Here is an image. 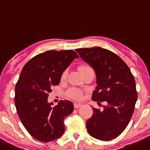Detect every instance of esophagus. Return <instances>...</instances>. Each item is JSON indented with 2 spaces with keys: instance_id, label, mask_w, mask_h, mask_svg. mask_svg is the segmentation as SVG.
I'll return each mask as SVG.
<instances>
[{
  "instance_id": "obj_1",
  "label": "esophagus",
  "mask_w": 150,
  "mask_h": 150,
  "mask_svg": "<svg viewBox=\"0 0 150 150\" xmlns=\"http://www.w3.org/2000/svg\"><path fill=\"white\" fill-rule=\"evenodd\" d=\"M81 105L82 104L77 103H75L74 104V108H80Z\"/></svg>"
}]
</instances>
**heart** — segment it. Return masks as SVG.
Here are the masks:
<instances>
[{
	"label": "heart",
	"mask_w": 150,
	"mask_h": 150,
	"mask_svg": "<svg viewBox=\"0 0 150 150\" xmlns=\"http://www.w3.org/2000/svg\"><path fill=\"white\" fill-rule=\"evenodd\" d=\"M78 69L79 70V71L82 74V75L85 74L86 73L89 71H93L92 68L89 66L88 64H81L78 67ZM67 71H64L63 73L62 74L61 76V80L64 81L67 79ZM67 95L68 96V97L74 99L76 100H79L82 98L83 96V91L80 89L76 88H71L69 89L67 92Z\"/></svg>",
	"instance_id": "1"
}]
</instances>
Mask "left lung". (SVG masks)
<instances>
[{
	"mask_svg": "<svg viewBox=\"0 0 150 150\" xmlns=\"http://www.w3.org/2000/svg\"><path fill=\"white\" fill-rule=\"evenodd\" d=\"M76 51L96 74L98 85L92 100L108 103L102 110L93 108V115L86 121L87 130L100 140L115 138L126 128L134 110L137 93L133 75L120 57L106 49L96 47Z\"/></svg>",
	"mask_w": 150,
	"mask_h": 150,
	"instance_id": "8db88e82",
	"label": "left lung"
}]
</instances>
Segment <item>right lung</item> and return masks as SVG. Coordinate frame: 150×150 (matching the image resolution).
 Returning a JSON list of instances; mask_svg holds the SVG:
<instances>
[{
    "label": "right lung",
    "mask_w": 150,
    "mask_h": 150,
    "mask_svg": "<svg viewBox=\"0 0 150 150\" xmlns=\"http://www.w3.org/2000/svg\"><path fill=\"white\" fill-rule=\"evenodd\" d=\"M78 57L73 50L47 51L32 58L22 69L15 88V104L25 129L39 141L54 140L64 132V120L73 112V103L60 100L53 108L47 98L64 71Z\"/></svg>",
    "instance_id": "1"
}]
</instances>
